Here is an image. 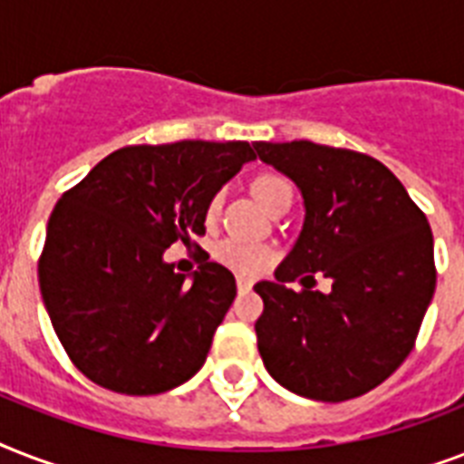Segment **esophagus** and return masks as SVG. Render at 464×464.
<instances>
[{"label":"esophagus","mask_w":464,"mask_h":464,"mask_svg":"<svg viewBox=\"0 0 464 464\" xmlns=\"http://www.w3.org/2000/svg\"><path fill=\"white\" fill-rule=\"evenodd\" d=\"M236 286H238V291H250L253 289V282L246 279V276H238V279H236Z\"/></svg>","instance_id":"1"}]
</instances>
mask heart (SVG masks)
Returning <instances> with one entry per match:
<instances>
[{
  "label": "heart",
  "mask_w": 464,
  "mask_h": 464,
  "mask_svg": "<svg viewBox=\"0 0 464 464\" xmlns=\"http://www.w3.org/2000/svg\"><path fill=\"white\" fill-rule=\"evenodd\" d=\"M253 195L255 199L265 207L272 209V204L282 195H291V185L279 175H260L253 182ZM218 207H221V195H217L209 202V217H217ZM214 257H217L224 267L233 269L243 276H255L260 275L262 269L267 267L275 253L272 247L262 246V243H250V240H238V238H224L218 240L214 246Z\"/></svg>",
  "instance_id": "b5f03b06"
}]
</instances>
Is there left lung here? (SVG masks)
<instances>
[{"mask_svg": "<svg viewBox=\"0 0 464 464\" xmlns=\"http://www.w3.org/2000/svg\"><path fill=\"white\" fill-rule=\"evenodd\" d=\"M260 160L294 180L304 228L275 282H257L255 323L265 368L308 400L344 402L395 373L410 356L436 291L424 211L381 160L313 141H255ZM315 271L330 295L294 292Z\"/></svg>", "mask_w": 464, "mask_h": 464, "instance_id": "obj_1", "label": "left lung"}]
</instances>
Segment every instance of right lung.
Wrapping results in <instances>:
<instances>
[{
    "label": "right lung",
    "mask_w": 464,
    "mask_h": 464,
    "mask_svg": "<svg viewBox=\"0 0 464 464\" xmlns=\"http://www.w3.org/2000/svg\"><path fill=\"white\" fill-rule=\"evenodd\" d=\"M255 159L247 141L125 147L60 197L38 262L40 294L89 381L159 395L204 366L236 279L207 260L189 276L175 275L163 253L207 231L209 202Z\"/></svg>",
    "instance_id": "obj_1"
}]
</instances>
